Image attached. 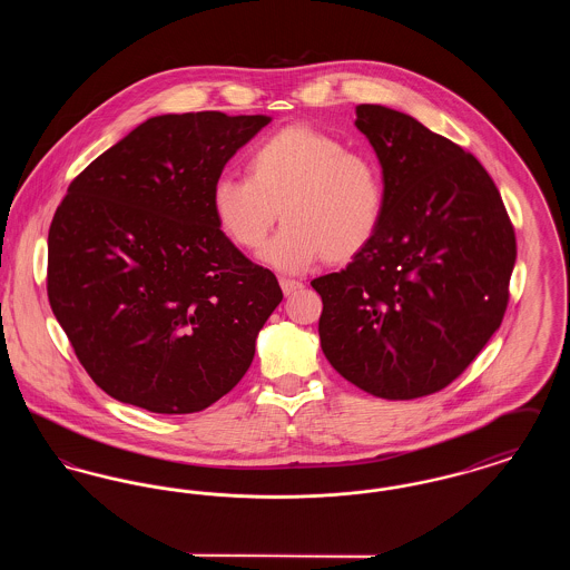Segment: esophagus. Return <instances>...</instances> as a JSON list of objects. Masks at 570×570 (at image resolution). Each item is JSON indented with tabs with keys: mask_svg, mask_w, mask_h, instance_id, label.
I'll return each instance as SVG.
<instances>
[{
	"mask_svg": "<svg viewBox=\"0 0 570 570\" xmlns=\"http://www.w3.org/2000/svg\"><path fill=\"white\" fill-rule=\"evenodd\" d=\"M279 286H282V291H284V295H286V297L295 295L298 288H303V284H301V282H297V279H288V277H282V279H279Z\"/></svg>",
	"mask_w": 570,
	"mask_h": 570,
	"instance_id": "esophagus-1",
	"label": "esophagus"
}]
</instances>
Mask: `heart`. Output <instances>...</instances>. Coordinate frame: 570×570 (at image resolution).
Here are the masks:
<instances>
[{"label":"heart","mask_w":570,"mask_h":570,"mask_svg":"<svg viewBox=\"0 0 570 570\" xmlns=\"http://www.w3.org/2000/svg\"><path fill=\"white\" fill-rule=\"evenodd\" d=\"M245 168L247 177L217 175L212 212L224 237L249 252L265 244L279 214L284 226L261 252L273 269L351 263L376 239L386 186L370 154L316 128L286 126L249 147Z\"/></svg>","instance_id":"b5f03b06"}]
</instances>
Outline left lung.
Instances as JSON below:
<instances>
[{
    "mask_svg": "<svg viewBox=\"0 0 570 570\" xmlns=\"http://www.w3.org/2000/svg\"><path fill=\"white\" fill-rule=\"evenodd\" d=\"M354 126L379 156L386 207L372 245L312 282L321 346L365 393L416 400L458 379L498 331L515 230L488 170L453 140L380 105H358Z\"/></svg>",
    "mask_w": 570,
    "mask_h": 570,
    "instance_id": "8db88e82",
    "label": "left lung"
}]
</instances>
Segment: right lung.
<instances>
[{
    "label": "right lung",
    "instance_id": "1",
    "mask_svg": "<svg viewBox=\"0 0 570 570\" xmlns=\"http://www.w3.org/2000/svg\"><path fill=\"white\" fill-rule=\"evenodd\" d=\"M272 117L158 115L70 184L49 230L47 293L85 372L158 414L216 404L282 301L224 237L209 191Z\"/></svg>",
    "mask_w": 570,
    "mask_h": 570
}]
</instances>
